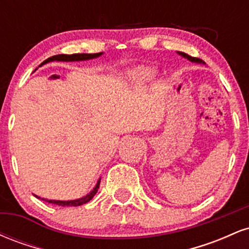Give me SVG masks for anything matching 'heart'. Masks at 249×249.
<instances>
[{"instance_id": "1", "label": "heart", "mask_w": 249, "mask_h": 249, "mask_svg": "<svg viewBox=\"0 0 249 249\" xmlns=\"http://www.w3.org/2000/svg\"><path fill=\"white\" fill-rule=\"evenodd\" d=\"M153 76V72L151 69L147 68H138V69H134L130 72V78L131 81L134 83H142L150 79Z\"/></svg>"}]
</instances>
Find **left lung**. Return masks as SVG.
<instances>
[{"instance_id":"obj_1","label":"left lung","mask_w":249,"mask_h":249,"mask_svg":"<svg viewBox=\"0 0 249 249\" xmlns=\"http://www.w3.org/2000/svg\"><path fill=\"white\" fill-rule=\"evenodd\" d=\"M178 53H179L180 56H182V57H185V58H187L188 61H191V62H194V63H204V61H202V59L196 58V57H192V56L187 55V53H179V51H178Z\"/></svg>"}]
</instances>
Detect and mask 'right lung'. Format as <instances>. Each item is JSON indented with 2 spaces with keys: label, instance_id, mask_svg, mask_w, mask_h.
<instances>
[{
  "label": "right lung",
  "instance_id": "right-lung-1",
  "mask_svg": "<svg viewBox=\"0 0 249 249\" xmlns=\"http://www.w3.org/2000/svg\"><path fill=\"white\" fill-rule=\"evenodd\" d=\"M102 53H72V55H64V53H63V55H56V56L49 57V58L45 59V61L43 62L42 64H44V63H48V62H53V61H58V62L88 61V59L97 58V57L101 56ZM99 182H101V179L97 181L96 186L93 187V190L91 191V192L89 194H87L85 196H83V198H81V199L68 200V201H64V200H48V199L39 198V196H36V198H38V199H42L43 201H47V202H49V204H53V205H58V206H81V205L87 204V202L90 201V200L92 199L93 196H95V194L97 193V191H98V188H99Z\"/></svg>",
  "mask_w": 249,
  "mask_h": 249
}]
</instances>
